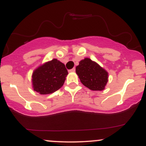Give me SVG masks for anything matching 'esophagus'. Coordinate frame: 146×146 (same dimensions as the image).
<instances>
[{
	"instance_id": "34e87169",
	"label": "esophagus",
	"mask_w": 146,
	"mask_h": 146,
	"mask_svg": "<svg viewBox=\"0 0 146 146\" xmlns=\"http://www.w3.org/2000/svg\"><path fill=\"white\" fill-rule=\"evenodd\" d=\"M70 72H75V68H72V69H71L69 71Z\"/></svg>"
}]
</instances>
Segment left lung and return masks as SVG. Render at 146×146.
<instances>
[{
  "mask_svg": "<svg viewBox=\"0 0 146 146\" xmlns=\"http://www.w3.org/2000/svg\"><path fill=\"white\" fill-rule=\"evenodd\" d=\"M76 73L82 84L92 90H103L108 82V72L90 58L79 62Z\"/></svg>",
  "mask_w": 146,
  "mask_h": 146,
  "instance_id": "8db88e82",
  "label": "left lung"
}]
</instances>
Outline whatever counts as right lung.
<instances>
[{"label":"right lung","instance_id":"1","mask_svg":"<svg viewBox=\"0 0 146 146\" xmlns=\"http://www.w3.org/2000/svg\"><path fill=\"white\" fill-rule=\"evenodd\" d=\"M67 75L65 65L57 59H53L33 72V90L41 95L54 93L63 86Z\"/></svg>","mask_w":146,"mask_h":146}]
</instances>
